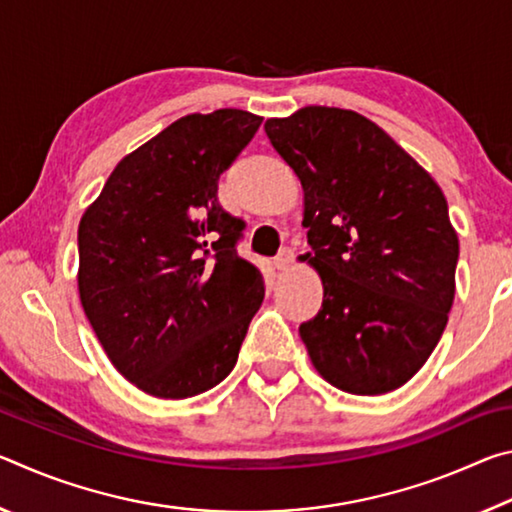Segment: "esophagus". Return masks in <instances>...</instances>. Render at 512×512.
<instances>
[{"label":"esophagus","instance_id":"34e87169","mask_svg":"<svg viewBox=\"0 0 512 512\" xmlns=\"http://www.w3.org/2000/svg\"><path fill=\"white\" fill-rule=\"evenodd\" d=\"M291 262H293V250L291 248H282L280 253H277L275 259H273V264H275L277 271H287V268L291 266Z\"/></svg>","mask_w":512,"mask_h":512}]
</instances>
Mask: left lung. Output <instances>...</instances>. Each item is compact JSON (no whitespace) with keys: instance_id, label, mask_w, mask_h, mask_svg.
Instances as JSON below:
<instances>
[{"instance_id":"1","label":"left lung","mask_w":512,"mask_h":512,"mask_svg":"<svg viewBox=\"0 0 512 512\" xmlns=\"http://www.w3.org/2000/svg\"><path fill=\"white\" fill-rule=\"evenodd\" d=\"M264 131L305 189L302 259L323 280V307L300 325L311 363L339 391H395L429 359L454 302L443 192L359 112L309 106Z\"/></svg>"}]
</instances>
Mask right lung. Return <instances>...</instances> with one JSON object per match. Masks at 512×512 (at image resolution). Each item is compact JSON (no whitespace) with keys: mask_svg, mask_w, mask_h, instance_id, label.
<instances>
[{"mask_svg":"<svg viewBox=\"0 0 512 512\" xmlns=\"http://www.w3.org/2000/svg\"><path fill=\"white\" fill-rule=\"evenodd\" d=\"M262 117L237 108L173 121L126 155L79 225V293L121 375L183 400L230 375L264 300L241 259L246 221L219 203V178Z\"/></svg>","mask_w":512,"mask_h":512,"instance_id":"obj_1","label":"right lung"}]
</instances>
